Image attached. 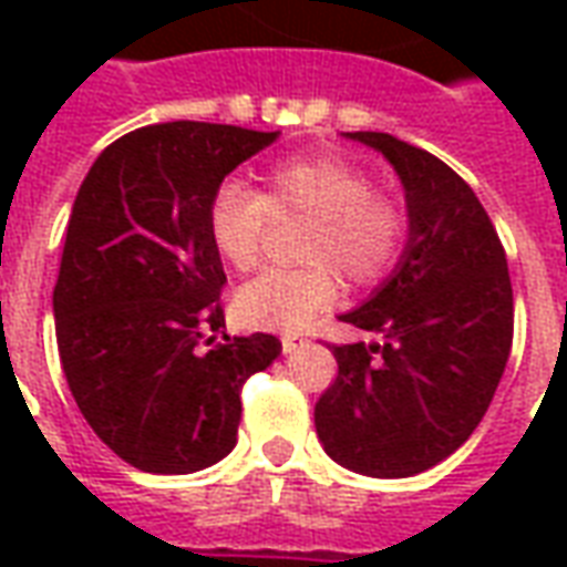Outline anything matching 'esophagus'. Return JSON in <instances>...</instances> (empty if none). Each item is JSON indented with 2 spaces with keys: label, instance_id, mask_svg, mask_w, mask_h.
<instances>
[{
  "label": "esophagus",
  "instance_id": "1",
  "mask_svg": "<svg viewBox=\"0 0 567 567\" xmlns=\"http://www.w3.org/2000/svg\"><path fill=\"white\" fill-rule=\"evenodd\" d=\"M303 346H307V340H303V337H297V333H288V337H282L285 355H295V352H300Z\"/></svg>",
  "mask_w": 567,
  "mask_h": 567
}]
</instances>
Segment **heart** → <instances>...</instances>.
Masks as SVG:
<instances>
[{"mask_svg": "<svg viewBox=\"0 0 567 567\" xmlns=\"http://www.w3.org/2000/svg\"><path fill=\"white\" fill-rule=\"evenodd\" d=\"M270 215H309L307 270L264 272L236 291V319L255 331H303L337 300L340 279L377 282L406 239V215L394 199L373 194L368 175L337 157H297L264 173V190L227 178L212 194L209 236L236 272L258 267Z\"/></svg>", "mask_w": 567, "mask_h": 567, "instance_id": "b5f03b06", "label": "heart"}]
</instances>
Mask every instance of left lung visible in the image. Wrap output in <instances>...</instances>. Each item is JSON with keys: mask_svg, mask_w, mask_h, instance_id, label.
Returning a JSON list of instances; mask_svg holds the SVG:
<instances>
[{"mask_svg": "<svg viewBox=\"0 0 567 567\" xmlns=\"http://www.w3.org/2000/svg\"><path fill=\"white\" fill-rule=\"evenodd\" d=\"M343 136L392 163L406 243L389 279L340 316L377 340L333 346L337 380L316 404V434L337 464L398 480L450 458L486 416L511 358V272L462 175L389 133Z\"/></svg>", "mask_w": 567, "mask_h": 567, "instance_id": "obj_1", "label": "left lung"}]
</instances>
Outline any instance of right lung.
I'll list each match as a JSON object with an SVG mask.
<instances>
[{
  "mask_svg": "<svg viewBox=\"0 0 567 567\" xmlns=\"http://www.w3.org/2000/svg\"><path fill=\"white\" fill-rule=\"evenodd\" d=\"M279 133L173 121L112 142L84 175L54 288L60 361L81 416L148 474H194L236 446L243 382L282 352L224 337L209 203Z\"/></svg>",
  "mask_w": 567,
  "mask_h": 567,
  "instance_id": "obj_1",
  "label": "right lung"
}]
</instances>
